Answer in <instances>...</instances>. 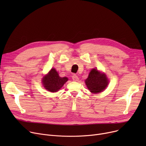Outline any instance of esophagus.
Returning a JSON list of instances; mask_svg holds the SVG:
<instances>
[{"instance_id":"1","label":"esophagus","mask_w":146,"mask_h":146,"mask_svg":"<svg viewBox=\"0 0 146 146\" xmlns=\"http://www.w3.org/2000/svg\"><path fill=\"white\" fill-rule=\"evenodd\" d=\"M72 79H73L74 81H75V82H77V81L79 80V78H78V76L77 75L73 74V76H72Z\"/></svg>"}]
</instances>
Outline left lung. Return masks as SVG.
<instances>
[{"label":"left lung","mask_w":146,"mask_h":146,"mask_svg":"<svg viewBox=\"0 0 146 146\" xmlns=\"http://www.w3.org/2000/svg\"><path fill=\"white\" fill-rule=\"evenodd\" d=\"M85 83L91 93L99 94L106 89L109 81L105 73L99 72L96 68H92L85 80Z\"/></svg>","instance_id":"1"}]
</instances>
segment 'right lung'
<instances>
[{
  "label": "right lung",
  "mask_w": 146,
  "mask_h": 146,
  "mask_svg": "<svg viewBox=\"0 0 146 146\" xmlns=\"http://www.w3.org/2000/svg\"><path fill=\"white\" fill-rule=\"evenodd\" d=\"M67 80V78H61L55 68H52L47 74L44 76L42 83L46 90L51 92H56L63 87Z\"/></svg>",
  "instance_id": "add662e5"
}]
</instances>
